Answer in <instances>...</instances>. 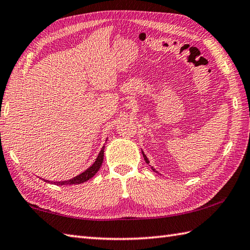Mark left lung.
Segmentation results:
<instances>
[{
    "label": "left lung",
    "mask_w": 250,
    "mask_h": 250,
    "mask_svg": "<svg viewBox=\"0 0 250 250\" xmlns=\"http://www.w3.org/2000/svg\"><path fill=\"white\" fill-rule=\"evenodd\" d=\"M143 157H144L146 163H149V161H148V159H147V157L145 156V153H144V152H143ZM151 169H152V171H155V168H153V167H151Z\"/></svg>",
    "instance_id": "left-lung-1"
}]
</instances>
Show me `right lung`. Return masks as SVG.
Wrapping results in <instances>:
<instances>
[{"mask_svg": "<svg viewBox=\"0 0 250 250\" xmlns=\"http://www.w3.org/2000/svg\"><path fill=\"white\" fill-rule=\"evenodd\" d=\"M104 148H105V146L102 147V149H101L97 160H95V162L87 169V171H84L83 173L78 175V176H76V177H74L73 179L65 180V182H52V184H55V185H77V184H82V183L87 182L88 179L94 176L95 173L99 171L101 166H102V162L104 159Z\"/></svg>", "mask_w": 250, "mask_h": 250, "instance_id": "1", "label": "right lung"}]
</instances>
